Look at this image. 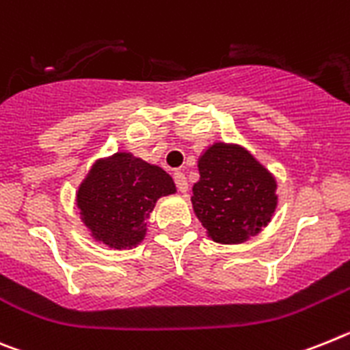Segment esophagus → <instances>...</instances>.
Masks as SVG:
<instances>
[{
	"label": "esophagus",
	"instance_id": "1",
	"mask_svg": "<svg viewBox=\"0 0 350 350\" xmlns=\"http://www.w3.org/2000/svg\"><path fill=\"white\" fill-rule=\"evenodd\" d=\"M174 181H176V187L181 193H187L188 192V181H187V176L183 172H176L174 174Z\"/></svg>",
	"mask_w": 350,
	"mask_h": 350
}]
</instances>
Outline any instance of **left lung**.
Here are the masks:
<instances>
[{
	"mask_svg": "<svg viewBox=\"0 0 350 350\" xmlns=\"http://www.w3.org/2000/svg\"><path fill=\"white\" fill-rule=\"evenodd\" d=\"M192 208L208 238L239 245L271 221L278 206L276 178L241 144L217 141L197 160Z\"/></svg>",
	"mask_w": 350,
	"mask_h": 350,
	"instance_id": "1",
	"label": "left lung"
}]
</instances>
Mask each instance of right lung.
<instances>
[{"instance_id": "right-lung-1", "label": "right lung", "mask_w": 350, "mask_h": 350, "mask_svg": "<svg viewBox=\"0 0 350 350\" xmlns=\"http://www.w3.org/2000/svg\"><path fill=\"white\" fill-rule=\"evenodd\" d=\"M172 193L174 179L162 167L118 151L91 165L75 192V206L93 241L132 250L146 238V220L157 200Z\"/></svg>"}]
</instances>
